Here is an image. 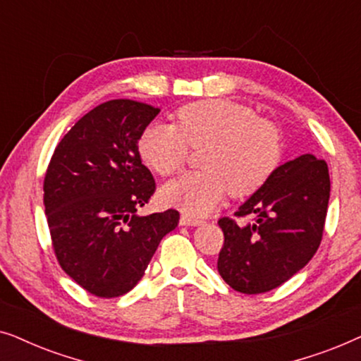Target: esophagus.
<instances>
[{
    "label": "esophagus",
    "mask_w": 361,
    "mask_h": 361,
    "mask_svg": "<svg viewBox=\"0 0 361 361\" xmlns=\"http://www.w3.org/2000/svg\"><path fill=\"white\" fill-rule=\"evenodd\" d=\"M180 224L181 226H200V224H203V221L198 218H193V216H190V214H181Z\"/></svg>",
    "instance_id": "1"
}]
</instances>
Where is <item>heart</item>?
<instances>
[{
	"label": "heart",
	"mask_w": 361,
	"mask_h": 361,
	"mask_svg": "<svg viewBox=\"0 0 361 361\" xmlns=\"http://www.w3.org/2000/svg\"><path fill=\"white\" fill-rule=\"evenodd\" d=\"M178 125L150 123L138 150L148 166L163 176L180 171L190 147L204 148L201 165L163 186L166 203L193 216H204L228 191L243 198L257 191L282 157V137L271 120L257 117L247 105L228 99L200 100L176 112Z\"/></svg>",
	"instance_id": "heart-1"
}]
</instances>
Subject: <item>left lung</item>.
<instances>
[{
  "label": "left lung",
  "instance_id": "1",
  "mask_svg": "<svg viewBox=\"0 0 361 361\" xmlns=\"http://www.w3.org/2000/svg\"><path fill=\"white\" fill-rule=\"evenodd\" d=\"M329 198L325 160L305 153L277 166L234 213L251 216V223L218 221L224 233L218 272L226 284L243 294H262L305 267L324 236Z\"/></svg>",
  "mask_w": 361,
  "mask_h": 361
}]
</instances>
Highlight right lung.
I'll return each mask as SVG.
<instances>
[{
  "instance_id": "add662e5",
  "label": "right lung",
  "mask_w": 361,
  "mask_h": 361,
  "mask_svg": "<svg viewBox=\"0 0 361 361\" xmlns=\"http://www.w3.org/2000/svg\"><path fill=\"white\" fill-rule=\"evenodd\" d=\"M160 109L130 99L97 105L56 147L44 176L52 247L67 276L102 299L132 290L180 213L138 216L155 193L138 140Z\"/></svg>"
}]
</instances>
